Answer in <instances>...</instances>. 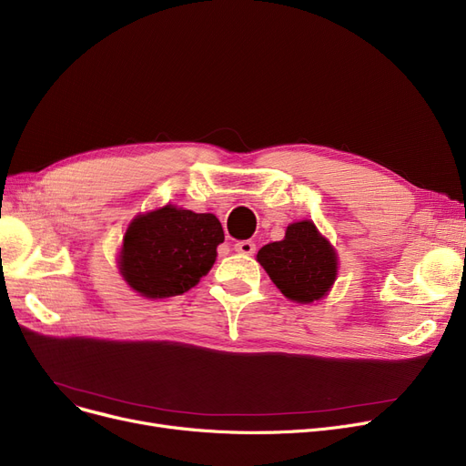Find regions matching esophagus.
Masks as SVG:
<instances>
[{"instance_id": "esophagus-1", "label": "esophagus", "mask_w": 466, "mask_h": 466, "mask_svg": "<svg viewBox=\"0 0 466 466\" xmlns=\"http://www.w3.org/2000/svg\"><path fill=\"white\" fill-rule=\"evenodd\" d=\"M234 251L241 253V255H253L255 253V243L251 239H243L234 243Z\"/></svg>"}]
</instances>
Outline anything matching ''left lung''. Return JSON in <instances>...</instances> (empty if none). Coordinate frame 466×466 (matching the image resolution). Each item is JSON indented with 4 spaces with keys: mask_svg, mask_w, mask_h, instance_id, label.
I'll use <instances>...</instances> for the list:
<instances>
[{
    "mask_svg": "<svg viewBox=\"0 0 466 466\" xmlns=\"http://www.w3.org/2000/svg\"><path fill=\"white\" fill-rule=\"evenodd\" d=\"M257 260L283 295L300 304L323 299L338 272L334 248L311 220L289 225L285 238L264 246Z\"/></svg>",
    "mask_w": 466,
    "mask_h": 466,
    "instance_id": "left-lung-1",
    "label": "left lung"
}]
</instances>
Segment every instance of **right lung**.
I'll list each match as a JSON object with an SVG mask.
<instances>
[{
    "label": "right lung",
    "instance_id": "add662e5",
    "mask_svg": "<svg viewBox=\"0 0 466 466\" xmlns=\"http://www.w3.org/2000/svg\"><path fill=\"white\" fill-rule=\"evenodd\" d=\"M223 241V227L213 213L164 206L132 220L122 239L118 268L141 297H177L211 270Z\"/></svg>",
    "mask_w": 466,
    "mask_h": 466
}]
</instances>
